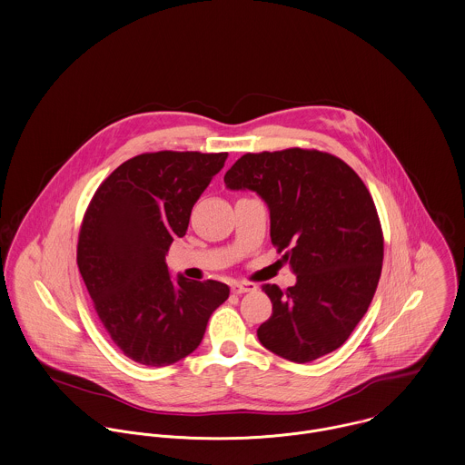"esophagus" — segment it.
<instances>
[{"instance_id":"esophagus-1","label":"esophagus","mask_w":465,"mask_h":465,"mask_svg":"<svg viewBox=\"0 0 465 465\" xmlns=\"http://www.w3.org/2000/svg\"><path fill=\"white\" fill-rule=\"evenodd\" d=\"M231 291H232V294H245V292L256 291V285L245 283V282H236V283L231 285Z\"/></svg>"}]
</instances>
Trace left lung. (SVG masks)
I'll return each mask as SVG.
<instances>
[{
  "label": "left lung",
  "instance_id": "obj_1",
  "mask_svg": "<svg viewBox=\"0 0 465 465\" xmlns=\"http://www.w3.org/2000/svg\"><path fill=\"white\" fill-rule=\"evenodd\" d=\"M271 209V240L298 282L265 283L272 315L258 339L292 362L315 361L350 337L379 285L384 236L373 198L341 158L317 150L245 153L223 176Z\"/></svg>",
  "mask_w": 465,
  "mask_h": 465
}]
</instances>
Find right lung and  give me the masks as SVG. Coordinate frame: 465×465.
<instances>
[{
	"instance_id": "add662e5",
	"label": "right lung",
	"mask_w": 465,
	"mask_h": 465,
	"mask_svg": "<svg viewBox=\"0 0 465 465\" xmlns=\"http://www.w3.org/2000/svg\"><path fill=\"white\" fill-rule=\"evenodd\" d=\"M227 153L156 152L121 163L83 216L77 265L117 348L144 366L193 353L211 313L229 298L220 282L171 280L165 254Z\"/></svg>"
}]
</instances>
